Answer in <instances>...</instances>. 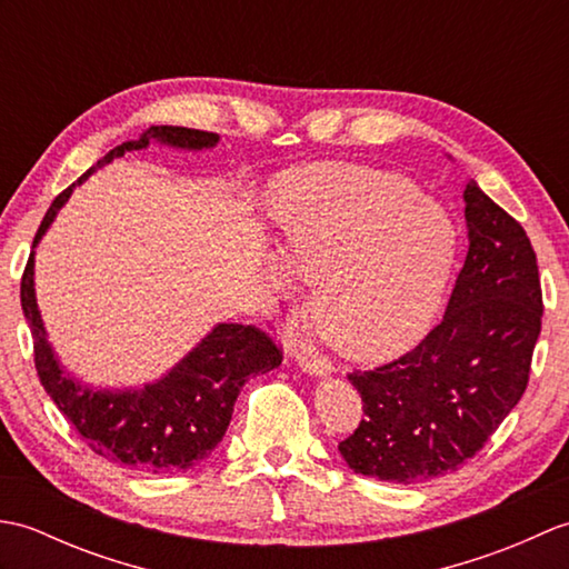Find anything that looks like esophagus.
Here are the masks:
<instances>
[{"mask_svg": "<svg viewBox=\"0 0 569 569\" xmlns=\"http://www.w3.org/2000/svg\"><path fill=\"white\" fill-rule=\"evenodd\" d=\"M298 367L303 369L310 377H330L335 371V367L330 365L328 359H320V357H308V355H300L298 357Z\"/></svg>", "mask_w": 569, "mask_h": 569, "instance_id": "34e87169", "label": "esophagus"}]
</instances>
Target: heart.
I'll list each match as a JSON object with an SVG mask.
<instances>
[{"instance_id": "b5f03b06", "label": "heart", "mask_w": 569, "mask_h": 569, "mask_svg": "<svg viewBox=\"0 0 569 569\" xmlns=\"http://www.w3.org/2000/svg\"><path fill=\"white\" fill-rule=\"evenodd\" d=\"M269 214L278 261L316 283L310 318L342 357L386 361L428 335L459 251L442 202L396 173L310 166L271 188ZM266 278L271 291H288L278 266Z\"/></svg>"}]
</instances>
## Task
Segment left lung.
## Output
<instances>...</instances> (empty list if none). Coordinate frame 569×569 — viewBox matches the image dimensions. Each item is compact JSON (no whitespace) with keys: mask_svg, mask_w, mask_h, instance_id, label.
<instances>
[{"mask_svg":"<svg viewBox=\"0 0 569 569\" xmlns=\"http://www.w3.org/2000/svg\"><path fill=\"white\" fill-rule=\"evenodd\" d=\"M465 220L469 249L442 322L401 359L347 377L365 418L337 450L357 475L396 485L450 475L526 391L542 318L536 251L475 180Z\"/></svg>","mask_w":569,"mask_h":569,"instance_id":"8db88e82","label":"left lung"}]
</instances>
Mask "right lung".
<instances>
[{"label":"right lung","mask_w":569,"mask_h":569,"mask_svg":"<svg viewBox=\"0 0 569 569\" xmlns=\"http://www.w3.org/2000/svg\"><path fill=\"white\" fill-rule=\"evenodd\" d=\"M153 141L180 151H202L217 147L220 137L188 127H149L139 139L104 153V159L80 176L78 186L98 168L122 159L124 153L143 151ZM72 188L76 183L48 208L33 237V249L72 196ZM33 249L21 278V310L33 337L36 371L60 413L94 455L110 462L151 475H173L200 465L224 438L241 386L281 365V349L269 335L253 325L220 322L161 379L139 389H92L60 365L53 345L48 342L36 303Z\"/></svg>","instance_id":"1"}]
</instances>
